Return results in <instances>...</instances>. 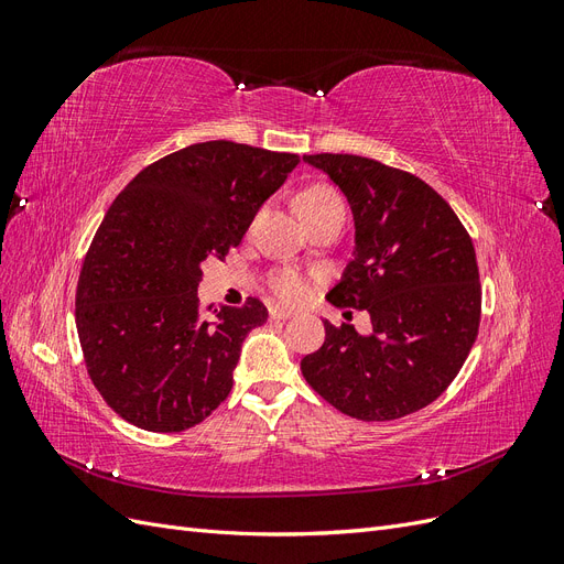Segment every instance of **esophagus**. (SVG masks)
I'll use <instances>...</instances> for the list:
<instances>
[{
	"instance_id": "1",
	"label": "esophagus",
	"mask_w": 564,
	"mask_h": 564,
	"mask_svg": "<svg viewBox=\"0 0 564 564\" xmlns=\"http://www.w3.org/2000/svg\"><path fill=\"white\" fill-rule=\"evenodd\" d=\"M292 315H294L292 311L280 308V305H272V308H270V317H272V319H289Z\"/></svg>"
}]
</instances>
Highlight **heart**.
<instances>
[{
    "label": "heart",
    "instance_id": "obj_1",
    "mask_svg": "<svg viewBox=\"0 0 564 564\" xmlns=\"http://www.w3.org/2000/svg\"><path fill=\"white\" fill-rule=\"evenodd\" d=\"M332 207H344V202H340V197L327 185H313V187H308V191H303L296 199V209H299L301 218L311 216V214H319V212L332 209ZM270 289L280 301L299 303L305 296V292H308V282H305L301 272H296L292 268H284L270 278Z\"/></svg>",
    "mask_w": 564,
    "mask_h": 564
}]
</instances>
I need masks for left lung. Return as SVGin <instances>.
<instances>
[{
	"label": "left lung",
	"mask_w": 564,
	"mask_h": 564,
	"mask_svg": "<svg viewBox=\"0 0 564 564\" xmlns=\"http://www.w3.org/2000/svg\"><path fill=\"white\" fill-rule=\"evenodd\" d=\"M346 195L352 259L327 294L367 311L371 332L324 322L301 371L319 395L360 421L402 419L456 379L480 327V275L466 228L429 183L360 155H303Z\"/></svg>",
	"instance_id": "left-lung-1"
}]
</instances>
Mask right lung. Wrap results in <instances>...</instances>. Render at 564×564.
<instances>
[{"label": "right lung", "instance_id": "add662e5", "mask_svg": "<svg viewBox=\"0 0 564 564\" xmlns=\"http://www.w3.org/2000/svg\"><path fill=\"white\" fill-rule=\"evenodd\" d=\"M299 164L289 152L195 143L145 166L117 195L77 284L89 377L135 429L181 433L228 398L261 301L199 313L202 263L242 242L263 202Z\"/></svg>", "mask_w": 564, "mask_h": 564}]
</instances>
